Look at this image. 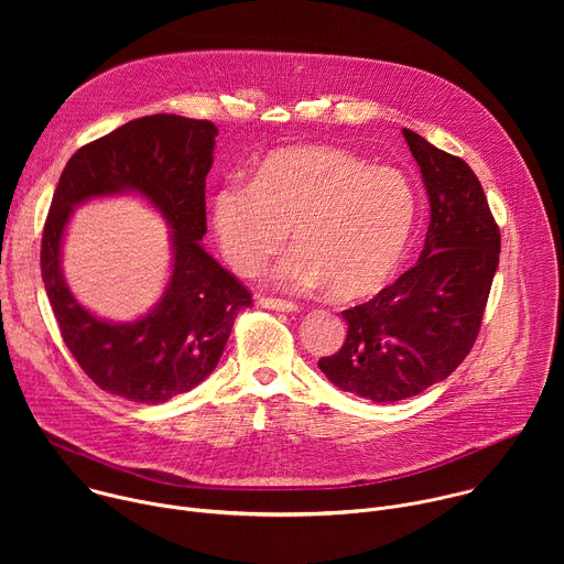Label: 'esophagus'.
<instances>
[{
  "label": "esophagus",
  "instance_id": "34e87169",
  "mask_svg": "<svg viewBox=\"0 0 564 564\" xmlns=\"http://www.w3.org/2000/svg\"><path fill=\"white\" fill-rule=\"evenodd\" d=\"M257 303L261 307H270V310H276V312H296L299 310L296 303L285 301V299H274V296H259Z\"/></svg>",
  "mask_w": 564,
  "mask_h": 564
}]
</instances>
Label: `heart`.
Returning a JSON list of instances; mask_svg holds the SVG:
<instances>
[{
  "label": "heart",
  "instance_id": "1",
  "mask_svg": "<svg viewBox=\"0 0 564 564\" xmlns=\"http://www.w3.org/2000/svg\"><path fill=\"white\" fill-rule=\"evenodd\" d=\"M417 220L411 181L328 144L270 153L252 185L231 181L212 198V227L225 261L257 274L292 229L274 276L285 288H324L337 299L381 290L404 263Z\"/></svg>",
  "mask_w": 564,
  "mask_h": 564
}]
</instances>
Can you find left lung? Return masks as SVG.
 Segmentation results:
<instances>
[{"instance_id": "obj_1", "label": "left lung", "mask_w": 564, "mask_h": 564, "mask_svg": "<svg viewBox=\"0 0 564 564\" xmlns=\"http://www.w3.org/2000/svg\"><path fill=\"white\" fill-rule=\"evenodd\" d=\"M431 203L415 268L344 310L339 352L318 359L337 388L392 404L444 381L470 352L500 261V227L473 170L420 133L401 131Z\"/></svg>"}]
</instances>
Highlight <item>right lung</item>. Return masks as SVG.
<instances>
[{
    "instance_id": "obj_1",
    "label": "right lung",
    "mask_w": 564,
    "mask_h": 564,
    "mask_svg": "<svg viewBox=\"0 0 564 564\" xmlns=\"http://www.w3.org/2000/svg\"><path fill=\"white\" fill-rule=\"evenodd\" d=\"M218 129L209 120L155 113L79 147L66 163L42 231V281L62 339L102 390L135 404L192 390L216 368L250 290L200 246L207 231L205 178ZM133 191L173 227V276L151 313L113 325L69 294L61 274V238L69 212L100 195Z\"/></svg>"
}]
</instances>
